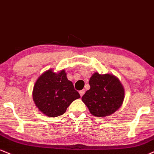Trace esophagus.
Instances as JSON below:
<instances>
[{"label": "esophagus", "instance_id": "obj_1", "mask_svg": "<svg viewBox=\"0 0 154 154\" xmlns=\"http://www.w3.org/2000/svg\"><path fill=\"white\" fill-rule=\"evenodd\" d=\"M85 92V90H82L79 92V95H80L81 97H82V95H84Z\"/></svg>", "mask_w": 154, "mask_h": 154}]
</instances>
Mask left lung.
<instances>
[{"mask_svg": "<svg viewBox=\"0 0 154 154\" xmlns=\"http://www.w3.org/2000/svg\"><path fill=\"white\" fill-rule=\"evenodd\" d=\"M89 84L90 89L82 96V100L94 116H108L121 107L125 90L117 77L95 72L90 78Z\"/></svg>", "mask_w": 154, "mask_h": 154, "instance_id": "left-lung-1", "label": "left lung"}]
</instances>
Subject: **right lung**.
Here are the masks:
<instances>
[{"instance_id":"1","label":"right lung","mask_w":154,"mask_h":154,"mask_svg":"<svg viewBox=\"0 0 154 154\" xmlns=\"http://www.w3.org/2000/svg\"><path fill=\"white\" fill-rule=\"evenodd\" d=\"M33 100L40 112L48 117H57L66 112L69 105L80 97L65 70L54 72L50 69L42 73L35 82Z\"/></svg>"}]
</instances>
